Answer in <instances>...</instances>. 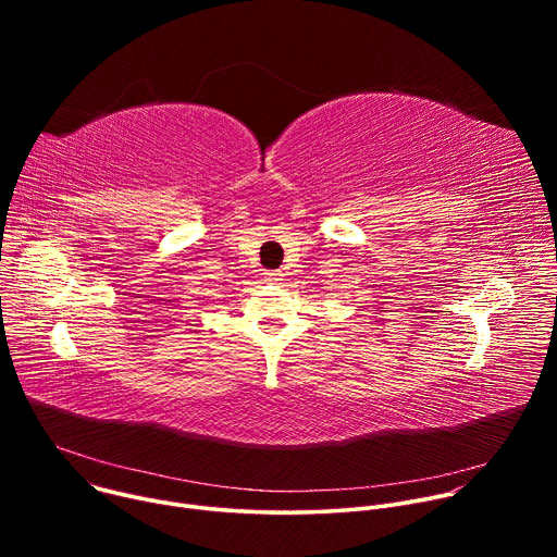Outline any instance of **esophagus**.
I'll use <instances>...</instances> for the list:
<instances>
[{"instance_id":"esophagus-1","label":"esophagus","mask_w":557,"mask_h":557,"mask_svg":"<svg viewBox=\"0 0 557 557\" xmlns=\"http://www.w3.org/2000/svg\"><path fill=\"white\" fill-rule=\"evenodd\" d=\"M267 282H269V284H280V282H282V273H280V271L267 273Z\"/></svg>"}]
</instances>
